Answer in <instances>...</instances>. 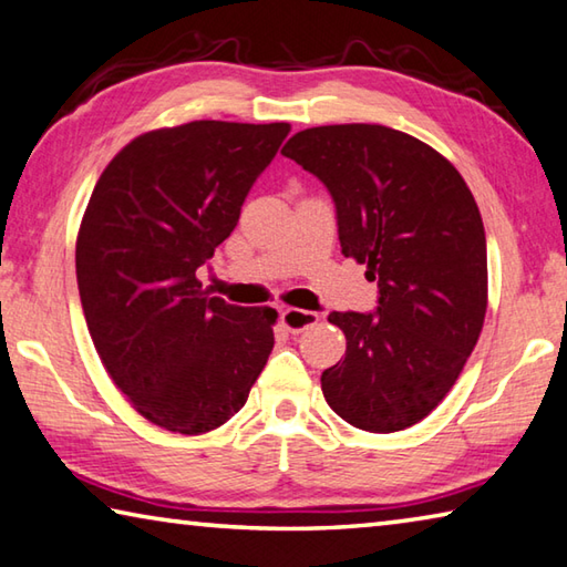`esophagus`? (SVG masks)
Returning <instances> with one entry per match:
<instances>
[{
	"label": "esophagus",
	"mask_w": 567,
	"mask_h": 567,
	"mask_svg": "<svg viewBox=\"0 0 567 567\" xmlns=\"http://www.w3.org/2000/svg\"><path fill=\"white\" fill-rule=\"evenodd\" d=\"M319 323V313L303 311V309H284L281 311V326L289 333H301L311 326Z\"/></svg>",
	"instance_id": "34e87169"
}]
</instances>
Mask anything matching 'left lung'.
<instances>
[{
    "instance_id": "left-lung-1",
    "label": "left lung",
    "mask_w": 567,
    "mask_h": 567,
    "mask_svg": "<svg viewBox=\"0 0 567 567\" xmlns=\"http://www.w3.org/2000/svg\"><path fill=\"white\" fill-rule=\"evenodd\" d=\"M281 154L326 184L343 256L379 281L373 313L329 316L346 359L323 371V399L361 431L409 429L449 395L483 331L478 204L449 158L381 124L303 128Z\"/></svg>"
}]
</instances>
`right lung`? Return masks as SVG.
<instances>
[{"label": "right lung", "mask_w": 567, "mask_h": 567, "mask_svg": "<svg viewBox=\"0 0 567 567\" xmlns=\"http://www.w3.org/2000/svg\"><path fill=\"white\" fill-rule=\"evenodd\" d=\"M291 124L188 122L128 142L99 176L76 236L89 336L128 403L202 435L244 409L276 311L208 296L196 268L236 228Z\"/></svg>", "instance_id": "obj_1"}]
</instances>
